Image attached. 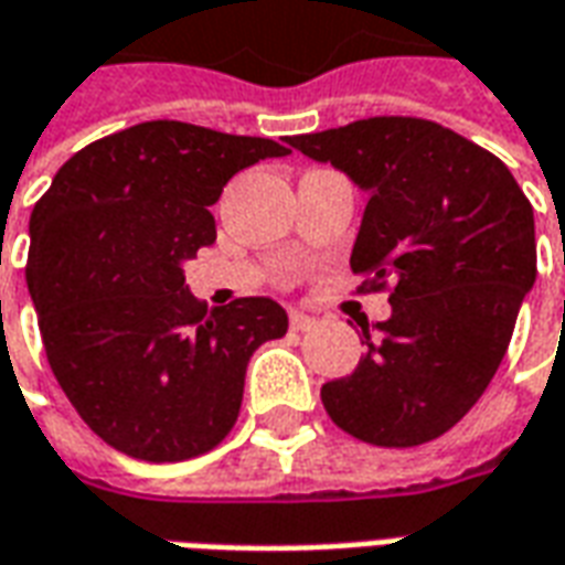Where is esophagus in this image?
<instances>
[{"mask_svg":"<svg viewBox=\"0 0 565 565\" xmlns=\"http://www.w3.org/2000/svg\"><path fill=\"white\" fill-rule=\"evenodd\" d=\"M290 327H294L296 332L315 330V327H318V318H315V315H306V311H290Z\"/></svg>","mask_w":565,"mask_h":565,"instance_id":"34e87169","label":"esophagus"}]
</instances>
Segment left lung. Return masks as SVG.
<instances>
[{"mask_svg": "<svg viewBox=\"0 0 565 565\" xmlns=\"http://www.w3.org/2000/svg\"><path fill=\"white\" fill-rule=\"evenodd\" d=\"M369 196L351 269L393 284V315L320 399L344 433L412 448L448 433L497 375L535 284L533 205L493 153L420 117L290 136Z\"/></svg>", "mask_w": 565, "mask_h": 565, "instance_id": "obj_1", "label": "left lung"}]
</instances>
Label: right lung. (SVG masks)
Wrapping results in <instances>:
<instances>
[{"mask_svg":"<svg viewBox=\"0 0 565 565\" xmlns=\"http://www.w3.org/2000/svg\"><path fill=\"white\" fill-rule=\"evenodd\" d=\"M290 150L148 120L78 150L30 217V284L47 363L96 436L174 462L233 429L247 360L287 332L269 296L205 308L184 263L217 238L211 205L235 172Z\"/></svg>","mask_w":565,"mask_h":565,"instance_id":"1","label":"right lung"}]
</instances>
